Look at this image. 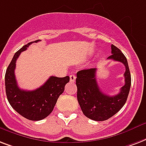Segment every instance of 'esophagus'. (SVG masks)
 Listing matches in <instances>:
<instances>
[{
	"label": "esophagus",
	"instance_id": "obj_1",
	"mask_svg": "<svg viewBox=\"0 0 146 146\" xmlns=\"http://www.w3.org/2000/svg\"><path fill=\"white\" fill-rule=\"evenodd\" d=\"M70 82L71 83H74L76 80V76L74 74H71L70 76Z\"/></svg>",
	"mask_w": 146,
	"mask_h": 146
}]
</instances>
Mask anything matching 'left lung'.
<instances>
[{
  "mask_svg": "<svg viewBox=\"0 0 146 146\" xmlns=\"http://www.w3.org/2000/svg\"><path fill=\"white\" fill-rule=\"evenodd\" d=\"M112 55L107 60L121 62L124 64L125 85L115 96H108L102 92L96 81V68L83 70L77 72L76 84L77 86V100L83 114L95 121H104L119 111L127 100L130 86L131 75L127 60L122 51L112 44Z\"/></svg>",
  "mask_w": 146,
  "mask_h": 146,
  "instance_id": "1",
  "label": "left lung"
}]
</instances>
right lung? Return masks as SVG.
<instances>
[{
	"label": "right lung",
	"instance_id": "right-lung-1",
	"mask_svg": "<svg viewBox=\"0 0 146 146\" xmlns=\"http://www.w3.org/2000/svg\"><path fill=\"white\" fill-rule=\"evenodd\" d=\"M33 41L24 45L15 53L5 73V89L9 103L16 112L32 121H39L48 116L53 111L59 96L63 93L70 77L50 76L43 86L32 91L20 89L14 74L16 61L21 52L26 50Z\"/></svg>",
	"mask_w": 146,
	"mask_h": 146
}]
</instances>
